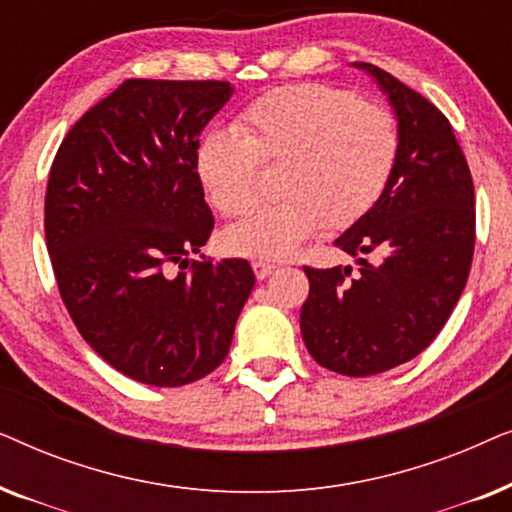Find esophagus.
<instances>
[{
    "instance_id": "1",
    "label": "esophagus",
    "mask_w": 512,
    "mask_h": 512,
    "mask_svg": "<svg viewBox=\"0 0 512 512\" xmlns=\"http://www.w3.org/2000/svg\"><path fill=\"white\" fill-rule=\"evenodd\" d=\"M251 268H254L258 279H265V277H270L272 272H275L277 265L270 263V261H254V263H251Z\"/></svg>"
}]
</instances>
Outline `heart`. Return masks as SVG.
I'll use <instances>...</instances> for the list:
<instances>
[{"mask_svg": "<svg viewBox=\"0 0 512 512\" xmlns=\"http://www.w3.org/2000/svg\"><path fill=\"white\" fill-rule=\"evenodd\" d=\"M401 132L396 116L352 90L296 83L249 102L235 130L214 128L195 149V172L223 216L254 207L261 165H282L277 205L223 230L228 254L279 261L321 228L345 230L387 191Z\"/></svg>", "mask_w": 512, "mask_h": 512, "instance_id": "1", "label": "heart"}]
</instances>
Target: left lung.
<instances>
[{"instance_id":"8db88e82","label":"left lung","mask_w":512,"mask_h":512,"mask_svg":"<svg viewBox=\"0 0 512 512\" xmlns=\"http://www.w3.org/2000/svg\"><path fill=\"white\" fill-rule=\"evenodd\" d=\"M389 95L401 151L387 191L335 240L352 268H310L300 333L333 373L368 377L415 359L443 331L475 247V191L443 111L384 69L361 62Z\"/></svg>"}]
</instances>
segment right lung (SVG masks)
I'll list each match as a JSON object with an SVG mask.
<instances>
[{"mask_svg":"<svg viewBox=\"0 0 512 512\" xmlns=\"http://www.w3.org/2000/svg\"><path fill=\"white\" fill-rule=\"evenodd\" d=\"M230 93L228 81L125 79L72 125L48 174L62 303L109 366L151 387L219 368L256 284L244 258H193L214 230L198 135Z\"/></svg>","mask_w":512,"mask_h":512,"instance_id":"add662e5","label":"right lung"}]
</instances>
